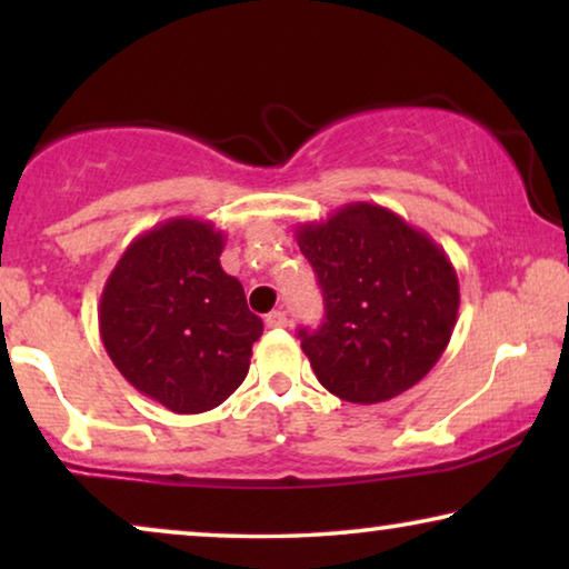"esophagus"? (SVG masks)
<instances>
[{"mask_svg":"<svg viewBox=\"0 0 569 569\" xmlns=\"http://www.w3.org/2000/svg\"><path fill=\"white\" fill-rule=\"evenodd\" d=\"M263 323H267V329H284L290 321H287L284 310H271V313L263 318Z\"/></svg>","mask_w":569,"mask_h":569,"instance_id":"esophagus-1","label":"esophagus"}]
</instances>
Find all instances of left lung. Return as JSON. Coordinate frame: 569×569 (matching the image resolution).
I'll return each instance as SVG.
<instances>
[{
  "mask_svg": "<svg viewBox=\"0 0 569 569\" xmlns=\"http://www.w3.org/2000/svg\"><path fill=\"white\" fill-rule=\"evenodd\" d=\"M295 238L323 292L321 329L298 333L318 383L352 403L417 386L456 329L461 295L446 251L370 201L300 224Z\"/></svg>",
  "mask_w": 569,
  "mask_h": 569,
  "instance_id": "1",
  "label": "left lung"
}]
</instances>
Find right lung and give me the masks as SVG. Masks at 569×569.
Returning a JSON list of instances; mask_svg holds the SVG:
<instances>
[{"label": "right lung", "mask_w": 569, "mask_h": 569, "mask_svg": "<svg viewBox=\"0 0 569 569\" xmlns=\"http://www.w3.org/2000/svg\"><path fill=\"white\" fill-rule=\"evenodd\" d=\"M222 230L173 217L121 253L100 295V339L116 370L176 415H201L243 383L263 323L224 274Z\"/></svg>", "instance_id": "right-lung-1"}]
</instances>
